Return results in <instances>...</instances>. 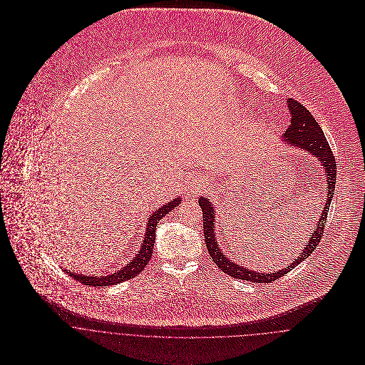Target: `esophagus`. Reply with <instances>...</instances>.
<instances>
[{
	"instance_id": "1",
	"label": "esophagus",
	"mask_w": 365,
	"mask_h": 365,
	"mask_svg": "<svg viewBox=\"0 0 365 365\" xmlns=\"http://www.w3.org/2000/svg\"><path fill=\"white\" fill-rule=\"evenodd\" d=\"M201 188H202V185H198V187H197V190H201Z\"/></svg>"
}]
</instances>
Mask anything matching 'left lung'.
Wrapping results in <instances>:
<instances>
[{"label": "left lung", "mask_w": 365, "mask_h": 365, "mask_svg": "<svg viewBox=\"0 0 365 365\" xmlns=\"http://www.w3.org/2000/svg\"><path fill=\"white\" fill-rule=\"evenodd\" d=\"M287 105L291 112V125L284 133L285 142L289 146L297 148L298 150H304L308 155H312L319 160V163L324 168V175L327 181V198L326 202L322 209V213L317 220V227L313 230L312 237L307 243V247L302 250L301 256L297 257L292 264H288L285 269H279L275 272H257L253 269L243 268L237 262L230 260L227 256L222 253V250L217 246L215 232H213V225H215V207L212 202H209L207 198L201 197L200 207L202 209V217H204V236H205V245L208 247L209 255L212 257L213 262L227 275L239 279H246L250 282H272L282 277L284 274L289 272L294 267H297L301 261L305 260L308 256H311L313 250L317 247L322 236H323V229L327 220V212L330 208V202L334 194V187H336V173H337V164L336 158L333 156V152L324 138V133L316 119L313 118L312 113L301 104L297 100H288Z\"/></svg>", "instance_id": "1"}]
</instances>
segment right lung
I'll use <instances>...</instances> for the list:
<instances>
[{"label":"right lung","mask_w":365,"mask_h":365,"mask_svg":"<svg viewBox=\"0 0 365 365\" xmlns=\"http://www.w3.org/2000/svg\"><path fill=\"white\" fill-rule=\"evenodd\" d=\"M181 204V198H175L171 202L160 207L156 209L150 217H149V223L146 227V233H145V240L143 245L140 246V250L138 253V256L130 260L129 264H126L122 269L115 271L110 275H101V277H87L83 274H76L71 272L68 269H64L70 277H73L74 279H77L78 282L84 284V285H91V287H106V285H113V284H119L123 282L126 279H130L133 277H136L138 274H140L143 271V268L148 265V262L150 260L152 255H153V246H155V239H156V227L157 223L160 222V219L163 216H165L168 212H171L175 207H178Z\"/></svg>","instance_id":"add662e5"}]
</instances>
